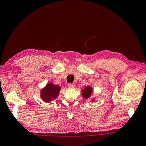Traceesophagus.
<instances>
[{
  "label": "esophagus",
  "mask_w": 146,
  "mask_h": 146,
  "mask_svg": "<svg viewBox=\"0 0 146 146\" xmlns=\"http://www.w3.org/2000/svg\"><path fill=\"white\" fill-rule=\"evenodd\" d=\"M68 86L70 88H74L75 86H76V85H75L74 83H69Z\"/></svg>",
  "instance_id": "34e87169"
}]
</instances>
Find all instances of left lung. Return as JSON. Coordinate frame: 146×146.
Masks as SVG:
<instances>
[{"instance_id": "8db88e82", "label": "left lung", "mask_w": 146, "mask_h": 146, "mask_svg": "<svg viewBox=\"0 0 146 146\" xmlns=\"http://www.w3.org/2000/svg\"><path fill=\"white\" fill-rule=\"evenodd\" d=\"M81 92H82V96L83 97V98H84L85 99H88L92 95V93H93V89H92L91 86H88L84 88L81 91ZM91 101L93 102L94 99L91 100Z\"/></svg>"}]
</instances>
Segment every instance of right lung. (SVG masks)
<instances>
[{
	"instance_id": "1",
	"label": "right lung",
	"mask_w": 146,
	"mask_h": 146,
	"mask_svg": "<svg viewBox=\"0 0 146 146\" xmlns=\"http://www.w3.org/2000/svg\"><path fill=\"white\" fill-rule=\"evenodd\" d=\"M61 87L59 85H54L51 82L48 83L41 90V98L45 102H50L58 96Z\"/></svg>"
}]
</instances>
